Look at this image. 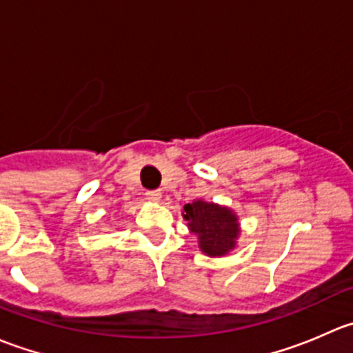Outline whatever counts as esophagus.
Listing matches in <instances>:
<instances>
[{"label": "esophagus", "mask_w": 353, "mask_h": 353, "mask_svg": "<svg viewBox=\"0 0 353 353\" xmlns=\"http://www.w3.org/2000/svg\"><path fill=\"white\" fill-rule=\"evenodd\" d=\"M147 199H150V201H160V198H162V194H160V191L157 190H152V191H147Z\"/></svg>", "instance_id": "1"}]
</instances>
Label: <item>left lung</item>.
Returning a JSON list of instances; mask_svg holds the SVG:
<instances>
[{"mask_svg": "<svg viewBox=\"0 0 353 353\" xmlns=\"http://www.w3.org/2000/svg\"><path fill=\"white\" fill-rule=\"evenodd\" d=\"M183 216L190 220L191 232L198 234L199 248L208 256H223L236 245L239 229L230 210L198 199L184 205Z\"/></svg>", "mask_w": 353, "mask_h": 353, "instance_id": "1", "label": "left lung"}]
</instances>
